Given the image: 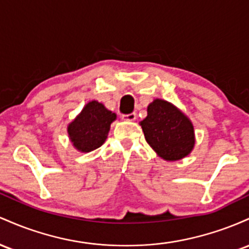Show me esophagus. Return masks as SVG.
Here are the masks:
<instances>
[{
  "mask_svg": "<svg viewBox=\"0 0 249 249\" xmlns=\"http://www.w3.org/2000/svg\"><path fill=\"white\" fill-rule=\"evenodd\" d=\"M122 119L125 120V121H135V120H136V114L135 113L124 114V115H122Z\"/></svg>",
  "mask_w": 249,
  "mask_h": 249,
  "instance_id": "34e87169",
  "label": "esophagus"
}]
</instances>
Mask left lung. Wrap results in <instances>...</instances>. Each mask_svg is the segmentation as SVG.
I'll use <instances>...</instances> for the list:
<instances>
[{
	"label": "left lung",
	"instance_id": "left-lung-1",
	"mask_svg": "<svg viewBox=\"0 0 249 249\" xmlns=\"http://www.w3.org/2000/svg\"><path fill=\"white\" fill-rule=\"evenodd\" d=\"M148 115L141 121L144 138L159 156L167 161L185 158L194 147L192 122L178 108L163 100L148 106Z\"/></svg>",
	"mask_w": 249,
	"mask_h": 249
}]
</instances>
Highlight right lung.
I'll use <instances>...</instances> for the list:
<instances>
[{
    "label": "right lung",
    "mask_w": 249,
    "mask_h": 249,
    "mask_svg": "<svg viewBox=\"0 0 249 249\" xmlns=\"http://www.w3.org/2000/svg\"><path fill=\"white\" fill-rule=\"evenodd\" d=\"M115 119V114L106 109L102 103L89 102L69 124V138L76 149L85 153L91 152L102 146L108 136L110 124Z\"/></svg>",
    "instance_id": "add662e5"
}]
</instances>
